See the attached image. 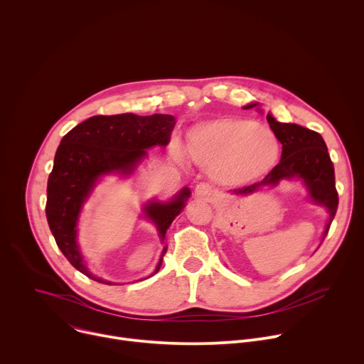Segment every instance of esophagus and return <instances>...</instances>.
I'll list each match as a JSON object with an SVG mask.
<instances>
[{
	"label": "esophagus",
	"mask_w": 364,
	"mask_h": 364,
	"mask_svg": "<svg viewBox=\"0 0 364 364\" xmlns=\"http://www.w3.org/2000/svg\"><path fill=\"white\" fill-rule=\"evenodd\" d=\"M196 196L203 198V200H207V201H212L215 198V190L210 184H205V183H200L197 184L196 190H194Z\"/></svg>",
	"instance_id": "34e87169"
}]
</instances>
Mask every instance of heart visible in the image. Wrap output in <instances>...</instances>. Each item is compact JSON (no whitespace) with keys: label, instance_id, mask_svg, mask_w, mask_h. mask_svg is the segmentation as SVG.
<instances>
[{"label":"heart","instance_id":"1","mask_svg":"<svg viewBox=\"0 0 364 364\" xmlns=\"http://www.w3.org/2000/svg\"><path fill=\"white\" fill-rule=\"evenodd\" d=\"M190 159L209 168L223 184L239 187L265 177L277 166L281 145L268 127L246 118H218L196 125L187 135V149L171 139V154L178 161Z\"/></svg>","mask_w":364,"mask_h":364}]
</instances>
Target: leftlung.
<instances>
[{
    "mask_svg": "<svg viewBox=\"0 0 364 364\" xmlns=\"http://www.w3.org/2000/svg\"><path fill=\"white\" fill-rule=\"evenodd\" d=\"M253 107H257V103H250L245 109ZM267 121L282 144L281 161L262 181L233 190V194H250L265 186H277L284 178H301L308 188L311 200L324 205L328 210L330 218L324 230V240L338 207L334 166L327 145L316 131L296 124L278 122L271 114L267 115Z\"/></svg>",
    "mask_w": 364,
    "mask_h": 364,
    "instance_id": "1",
    "label": "left lung"
}]
</instances>
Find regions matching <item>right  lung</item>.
<instances>
[{"mask_svg": "<svg viewBox=\"0 0 364 364\" xmlns=\"http://www.w3.org/2000/svg\"><path fill=\"white\" fill-rule=\"evenodd\" d=\"M174 125L176 118L163 114L151 117L96 115L63 136L47 181L46 216L59 249L83 275L112 285L89 272L76 242V225L83 203L102 176L131 174L146 155L148 148L168 145ZM190 194V190L184 187L171 201H149L144 205V213L157 226L163 243L167 229L186 207ZM166 252L167 245L154 274L161 268Z\"/></svg>", "mask_w": 364, "mask_h": 364, "instance_id": "right-lung-1", "label": "right lung"}]
</instances>
